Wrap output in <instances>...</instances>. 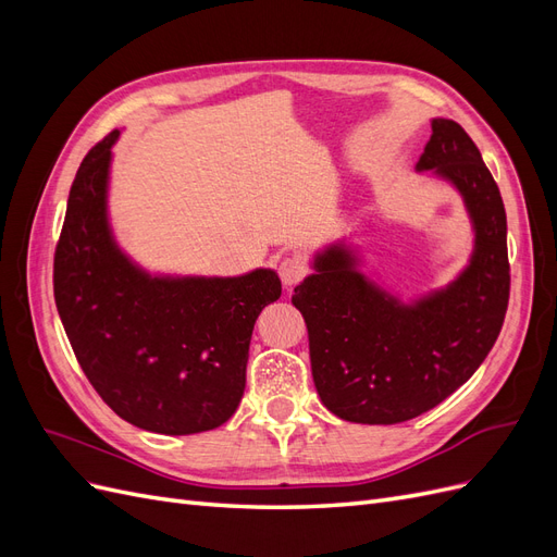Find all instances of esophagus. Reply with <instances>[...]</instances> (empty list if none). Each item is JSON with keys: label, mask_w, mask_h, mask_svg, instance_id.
<instances>
[{"label": "esophagus", "mask_w": 557, "mask_h": 557, "mask_svg": "<svg viewBox=\"0 0 557 557\" xmlns=\"http://www.w3.org/2000/svg\"><path fill=\"white\" fill-rule=\"evenodd\" d=\"M278 276H281L285 288H295V285L307 276V264L301 262L297 256L283 258L278 264Z\"/></svg>", "instance_id": "34e87169"}]
</instances>
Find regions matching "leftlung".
I'll use <instances>...</instances> for the list:
<instances>
[{"label": "left lung", "mask_w": 557, "mask_h": 557, "mask_svg": "<svg viewBox=\"0 0 557 557\" xmlns=\"http://www.w3.org/2000/svg\"><path fill=\"white\" fill-rule=\"evenodd\" d=\"M416 170L462 195L474 227L462 274L404 305L358 272L350 248L332 244L293 295L320 401L350 423L395 425L434 409L481 367L507 313V213L476 144L455 121L434 117Z\"/></svg>", "instance_id": "1"}]
</instances>
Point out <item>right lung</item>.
<instances>
[{"instance_id":"right-lung-1","label":"right lung","mask_w":557,"mask_h":557,"mask_svg":"<svg viewBox=\"0 0 557 557\" xmlns=\"http://www.w3.org/2000/svg\"><path fill=\"white\" fill-rule=\"evenodd\" d=\"M117 129L83 158L53 262L58 313L95 391L127 423L207 432L237 411L252 325L281 297L274 269L150 276L117 248L107 213Z\"/></svg>"}]
</instances>
